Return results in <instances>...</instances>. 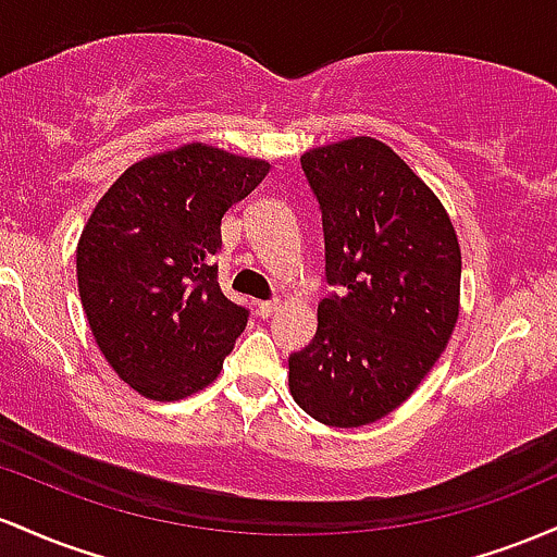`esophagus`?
<instances>
[{"instance_id":"34e87169","label":"esophagus","mask_w":557,"mask_h":557,"mask_svg":"<svg viewBox=\"0 0 557 557\" xmlns=\"http://www.w3.org/2000/svg\"><path fill=\"white\" fill-rule=\"evenodd\" d=\"M278 308H281L278 299H262V302H258V315L260 318H271Z\"/></svg>"}]
</instances>
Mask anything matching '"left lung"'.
Returning <instances> with one entry per match:
<instances>
[{
	"label": "left lung",
	"mask_w": 557,
	"mask_h": 557,
	"mask_svg": "<svg viewBox=\"0 0 557 557\" xmlns=\"http://www.w3.org/2000/svg\"><path fill=\"white\" fill-rule=\"evenodd\" d=\"M326 281L289 392L315 421L355 429L399 408L445 352L460 308V247L434 191L371 136L305 152Z\"/></svg>",
	"instance_id": "obj_1"
}]
</instances>
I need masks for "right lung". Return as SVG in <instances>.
<instances>
[{
	"mask_svg": "<svg viewBox=\"0 0 557 557\" xmlns=\"http://www.w3.org/2000/svg\"><path fill=\"white\" fill-rule=\"evenodd\" d=\"M265 160L186 144L131 165L97 202L76 268L84 312L112 371L149 399L205 389L249 310L218 286L221 221L265 178Z\"/></svg>",
	"mask_w": 557,
	"mask_h": 557,
	"instance_id": "obj_1",
	"label": "right lung"
}]
</instances>
